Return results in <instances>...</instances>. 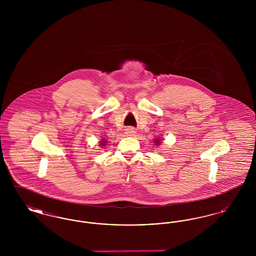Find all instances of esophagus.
Segmentation results:
<instances>
[{
	"instance_id": "esophagus-1",
	"label": "esophagus",
	"mask_w": 256,
	"mask_h": 256,
	"mask_svg": "<svg viewBox=\"0 0 256 256\" xmlns=\"http://www.w3.org/2000/svg\"><path fill=\"white\" fill-rule=\"evenodd\" d=\"M135 130H134V128H126V134H128V135H134L135 134Z\"/></svg>"
}]
</instances>
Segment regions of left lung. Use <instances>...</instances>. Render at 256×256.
Returning a JSON list of instances; mask_svg holds the SVG:
<instances>
[{"mask_svg": "<svg viewBox=\"0 0 256 256\" xmlns=\"http://www.w3.org/2000/svg\"><path fill=\"white\" fill-rule=\"evenodd\" d=\"M156 143L158 145L159 143H160V140H159V139H156Z\"/></svg>", "mask_w": 256, "mask_h": 256, "instance_id": "8db88e82", "label": "left lung"}]
</instances>
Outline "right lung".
<instances>
[{
    "mask_svg": "<svg viewBox=\"0 0 256 256\" xmlns=\"http://www.w3.org/2000/svg\"><path fill=\"white\" fill-rule=\"evenodd\" d=\"M104 143H106V142H104V141H102V142H100V145H102V146H104Z\"/></svg>",
    "mask_w": 256,
    "mask_h": 256,
    "instance_id": "right-lung-1",
    "label": "right lung"
}]
</instances>
